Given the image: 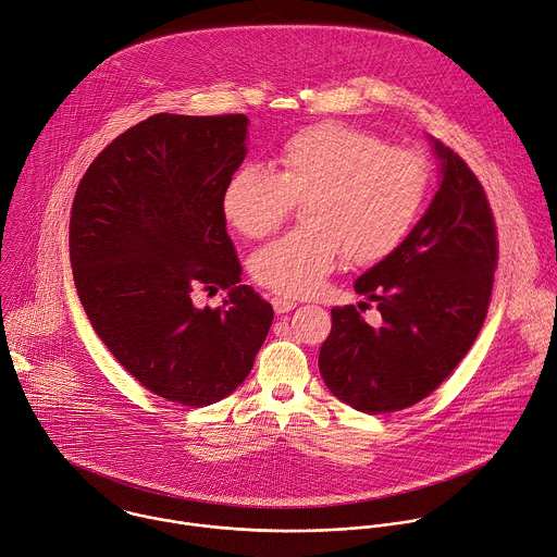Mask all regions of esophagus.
<instances>
[{"mask_svg": "<svg viewBox=\"0 0 557 557\" xmlns=\"http://www.w3.org/2000/svg\"><path fill=\"white\" fill-rule=\"evenodd\" d=\"M271 304H273V308H275V312L277 314H284V312H290L295 306H297V301L295 299H288V297H273L271 299Z\"/></svg>", "mask_w": 557, "mask_h": 557, "instance_id": "esophagus-1", "label": "esophagus"}]
</instances>
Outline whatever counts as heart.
Instances as JSON below:
<instances>
[{
	"label": "heart",
	"instance_id": "1",
	"mask_svg": "<svg viewBox=\"0 0 557 557\" xmlns=\"http://www.w3.org/2000/svg\"><path fill=\"white\" fill-rule=\"evenodd\" d=\"M429 190L426 161L387 148L376 135L321 122L284 141L275 172L238 168L223 188L227 223L249 238L275 232L295 201L306 227L284 234L251 258L258 284L288 297L321 288L345 256L351 264L387 258L411 232Z\"/></svg>",
	"mask_w": 557,
	"mask_h": 557
}]
</instances>
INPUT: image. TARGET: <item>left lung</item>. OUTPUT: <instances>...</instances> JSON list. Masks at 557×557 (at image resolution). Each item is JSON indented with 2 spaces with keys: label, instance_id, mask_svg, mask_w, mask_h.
Segmentation results:
<instances>
[{
  "label": "left lung",
  "instance_id": "8db88e82",
  "mask_svg": "<svg viewBox=\"0 0 557 557\" xmlns=\"http://www.w3.org/2000/svg\"><path fill=\"white\" fill-rule=\"evenodd\" d=\"M440 185L409 236L354 290L376 301L381 325L354 306L332 308L319 372L341 403L392 413L435 392L472 347L490 306L496 230L479 178L448 146L429 137Z\"/></svg>",
  "mask_w": 557,
  "mask_h": 557
}]
</instances>
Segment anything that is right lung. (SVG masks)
Returning <instances> with one entry per match:
<instances>
[{
	"label": "right lung",
	"mask_w": 557,
	"mask_h": 557,
	"mask_svg": "<svg viewBox=\"0 0 557 557\" xmlns=\"http://www.w3.org/2000/svg\"><path fill=\"white\" fill-rule=\"evenodd\" d=\"M249 117L157 113L115 137L78 183L70 262L109 351L148 392L208 407L249 376L273 308L240 284L221 197L247 157ZM197 287H225L216 311Z\"/></svg>",
	"instance_id": "obj_1"
}]
</instances>
